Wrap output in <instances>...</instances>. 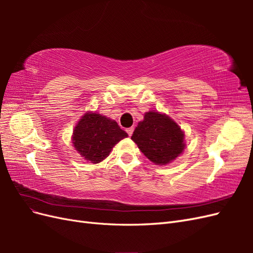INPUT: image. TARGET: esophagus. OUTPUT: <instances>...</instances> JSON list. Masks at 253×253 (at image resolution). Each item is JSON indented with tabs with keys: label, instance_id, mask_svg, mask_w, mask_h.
I'll return each mask as SVG.
<instances>
[{
	"label": "esophagus",
	"instance_id": "esophagus-1",
	"mask_svg": "<svg viewBox=\"0 0 253 253\" xmlns=\"http://www.w3.org/2000/svg\"><path fill=\"white\" fill-rule=\"evenodd\" d=\"M126 133H127V135L128 136H132V134H133V132H134V127H127L126 129Z\"/></svg>",
	"mask_w": 253,
	"mask_h": 253
}]
</instances>
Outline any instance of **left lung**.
Listing matches in <instances>:
<instances>
[{"mask_svg": "<svg viewBox=\"0 0 253 253\" xmlns=\"http://www.w3.org/2000/svg\"><path fill=\"white\" fill-rule=\"evenodd\" d=\"M131 139L143 155L156 165L171 163L185 149L183 133L170 117L158 112H148L136 126Z\"/></svg>", "mask_w": 253, "mask_h": 253, "instance_id": "obj_1", "label": "left lung"}]
</instances>
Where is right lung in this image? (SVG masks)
Wrapping results in <instances>:
<instances>
[{
  "label": "right lung",
  "instance_id": "add662e5",
  "mask_svg": "<svg viewBox=\"0 0 253 253\" xmlns=\"http://www.w3.org/2000/svg\"><path fill=\"white\" fill-rule=\"evenodd\" d=\"M127 134L115 120L86 113L75 126L73 143L82 157L98 164L110 155L113 147Z\"/></svg>",
  "mask_w": 253,
  "mask_h": 253
}]
</instances>
